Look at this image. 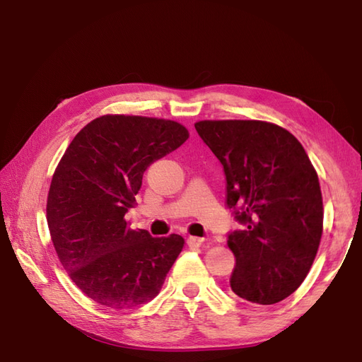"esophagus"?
Instances as JSON below:
<instances>
[{
  "mask_svg": "<svg viewBox=\"0 0 362 362\" xmlns=\"http://www.w3.org/2000/svg\"><path fill=\"white\" fill-rule=\"evenodd\" d=\"M204 243V240L202 238H199V236H189L188 238V244L191 245V247H199V245H201Z\"/></svg>",
  "mask_w": 362,
  "mask_h": 362,
  "instance_id": "esophagus-1",
  "label": "esophagus"
}]
</instances>
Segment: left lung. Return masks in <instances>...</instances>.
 Instances as JSON below:
<instances>
[{
	"label": "left lung",
	"instance_id": "1",
	"mask_svg": "<svg viewBox=\"0 0 362 362\" xmlns=\"http://www.w3.org/2000/svg\"><path fill=\"white\" fill-rule=\"evenodd\" d=\"M227 180V206L244 230L227 236L236 264L230 288L259 305L279 303L308 275L324 224L316 169L297 138L257 119L199 121Z\"/></svg>",
	"mask_w": 362,
	"mask_h": 362
}]
</instances>
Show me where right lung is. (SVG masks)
I'll use <instances>...</instances> for the list:
<instances>
[{"instance_id": "obj_1", "label": "right lung", "mask_w": 362, "mask_h": 362, "mask_svg": "<svg viewBox=\"0 0 362 362\" xmlns=\"http://www.w3.org/2000/svg\"><path fill=\"white\" fill-rule=\"evenodd\" d=\"M171 119L104 115L73 138L54 171L46 219L60 263L83 294L112 310L148 303L183 249L180 235L127 227L143 174L188 140Z\"/></svg>"}]
</instances>
